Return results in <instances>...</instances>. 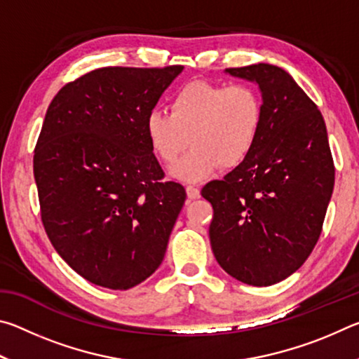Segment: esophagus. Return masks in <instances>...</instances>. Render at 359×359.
I'll use <instances>...</instances> for the list:
<instances>
[{
  "instance_id": "esophagus-1",
  "label": "esophagus",
  "mask_w": 359,
  "mask_h": 359,
  "mask_svg": "<svg viewBox=\"0 0 359 359\" xmlns=\"http://www.w3.org/2000/svg\"><path fill=\"white\" fill-rule=\"evenodd\" d=\"M187 196L190 199H198L199 196H201V193H199V188L193 187V185H188L187 187Z\"/></svg>"
}]
</instances>
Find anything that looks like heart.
Masks as SVG:
<instances>
[{"label": "heart", "instance_id": "heart-1", "mask_svg": "<svg viewBox=\"0 0 359 359\" xmlns=\"http://www.w3.org/2000/svg\"><path fill=\"white\" fill-rule=\"evenodd\" d=\"M261 125L263 100L252 85L193 81L172 96L169 115L150 112L144 128L151 154L163 165H172L191 144L172 174L199 182L220 168L241 166L258 142Z\"/></svg>", "mask_w": 359, "mask_h": 359}]
</instances>
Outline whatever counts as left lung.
Instances as JSON below:
<instances>
[{"label": "left lung", "mask_w": 359, "mask_h": 359, "mask_svg": "<svg viewBox=\"0 0 359 359\" xmlns=\"http://www.w3.org/2000/svg\"><path fill=\"white\" fill-rule=\"evenodd\" d=\"M226 71L258 83L263 125L250 156L201 190L214 209L210 245L231 277L267 287L317 245L336 169L323 115L287 71L267 63Z\"/></svg>", "instance_id": "obj_1"}]
</instances>
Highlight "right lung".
<instances>
[{
	"mask_svg": "<svg viewBox=\"0 0 359 359\" xmlns=\"http://www.w3.org/2000/svg\"><path fill=\"white\" fill-rule=\"evenodd\" d=\"M182 69H93L47 109L33 156L41 220L60 257L100 287H136L165 258L187 193L163 180L144 125Z\"/></svg>",
	"mask_w": 359,
	"mask_h": 359,
	"instance_id": "right-lung-1",
	"label": "right lung"
}]
</instances>
